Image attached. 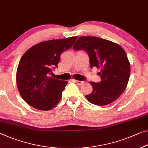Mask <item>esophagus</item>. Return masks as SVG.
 Masks as SVG:
<instances>
[{
  "mask_svg": "<svg viewBox=\"0 0 148 148\" xmlns=\"http://www.w3.org/2000/svg\"><path fill=\"white\" fill-rule=\"evenodd\" d=\"M75 83L77 84L78 85H83V84H84V82L83 81H77V80H75L74 81Z\"/></svg>",
  "mask_w": 148,
  "mask_h": 148,
  "instance_id": "34e87169",
  "label": "esophagus"
}]
</instances>
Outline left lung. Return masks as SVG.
<instances>
[{"instance_id": "left-lung-1", "label": "left lung", "mask_w": 148, "mask_h": 148, "mask_svg": "<svg viewBox=\"0 0 148 148\" xmlns=\"http://www.w3.org/2000/svg\"><path fill=\"white\" fill-rule=\"evenodd\" d=\"M73 49L87 51L90 68L101 70V81L89 83L92 92L85 96L88 101L104 106L116 101L126 89L130 75V64L124 49L114 42L95 36L79 38Z\"/></svg>"}]
</instances>
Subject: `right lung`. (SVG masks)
Listing matches in <instances>:
<instances>
[{
    "mask_svg": "<svg viewBox=\"0 0 148 148\" xmlns=\"http://www.w3.org/2000/svg\"><path fill=\"white\" fill-rule=\"evenodd\" d=\"M77 39L42 42L28 49L20 59L16 71V84L20 95L32 107L49 110L60 103L67 81L49 76L60 61L61 53L71 48Z\"/></svg>",
    "mask_w": 148,
    "mask_h": 148,
    "instance_id": "1",
    "label": "right lung"
}]
</instances>
